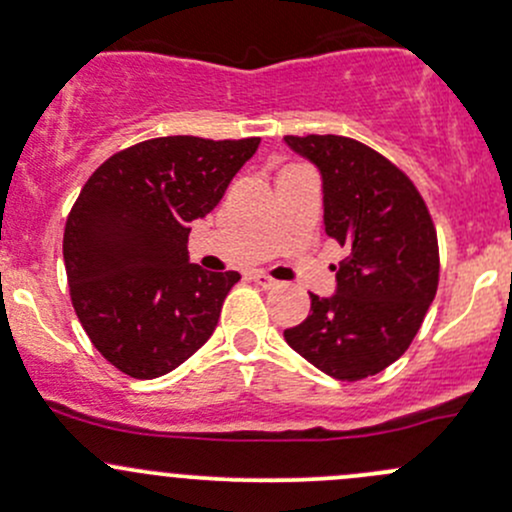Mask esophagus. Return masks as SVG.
Instances as JSON below:
<instances>
[{
	"instance_id": "1",
	"label": "esophagus",
	"mask_w": 512,
	"mask_h": 512,
	"mask_svg": "<svg viewBox=\"0 0 512 512\" xmlns=\"http://www.w3.org/2000/svg\"><path fill=\"white\" fill-rule=\"evenodd\" d=\"M250 280L255 282V285H260L262 289H272L277 285L275 280H272V277H267V275H262V272H252L250 275Z\"/></svg>"
}]
</instances>
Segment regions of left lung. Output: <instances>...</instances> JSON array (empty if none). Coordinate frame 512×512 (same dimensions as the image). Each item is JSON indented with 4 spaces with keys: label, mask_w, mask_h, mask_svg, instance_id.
Returning <instances> with one entry per match:
<instances>
[{
    "label": "left lung",
    "mask_w": 512,
    "mask_h": 512,
    "mask_svg": "<svg viewBox=\"0 0 512 512\" xmlns=\"http://www.w3.org/2000/svg\"><path fill=\"white\" fill-rule=\"evenodd\" d=\"M322 173L324 230L347 247L337 292L285 329L289 347L339 381L394 364L414 342L438 289V237L409 175L344 136H285Z\"/></svg>",
    "instance_id": "1"
}]
</instances>
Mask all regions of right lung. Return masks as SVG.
<instances>
[{
  "instance_id": "add662e5",
  "label": "right lung",
  "mask_w": 512,
  "mask_h": 512,
  "mask_svg": "<svg viewBox=\"0 0 512 512\" xmlns=\"http://www.w3.org/2000/svg\"><path fill=\"white\" fill-rule=\"evenodd\" d=\"M260 138L165 136L113 153L81 188L64 230L71 304L118 371L156 379L210 339L237 272L188 260L205 218Z\"/></svg>"
}]
</instances>
